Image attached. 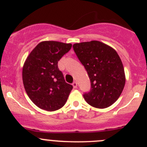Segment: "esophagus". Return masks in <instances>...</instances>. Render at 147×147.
<instances>
[{
	"instance_id": "obj_1",
	"label": "esophagus",
	"mask_w": 147,
	"mask_h": 147,
	"mask_svg": "<svg viewBox=\"0 0 147 147\" xmlns=\"http://www.w3.org/2000/svg\"><path fill=\"white\" fill-rule=\"evenodd\" d=\"M72 86H73L74 88H77V87H78V83L76 82H74L72 83Z\"/></svg>"
}]
</instances>
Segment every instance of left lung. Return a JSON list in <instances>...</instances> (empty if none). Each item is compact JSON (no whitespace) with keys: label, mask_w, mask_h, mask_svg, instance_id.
I'll use <instances>...</instances> for the list:
<instances>
[{"label":"left lung","mask_w":147,"mask_h":147,"mask_svg":"<svg viewBox=\"0 0 147 147\" xmlns=\"http://www.w3.org/2000/svg\"><path fill=\"white\" fill-rule=\"evenodd\" d=\"M73 49L91 82L90 91L83 94L85 101L100 109L113 105L121 95L126 80L116 50L97 40L75 43Z\"/></svg>","instance_id":"1"}]
</instances>
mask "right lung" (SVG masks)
Masks as SVG:
<instances>
[{
  "label": "right lung",
  "instance_id": "1",
  "mask_svg": "<svg viewBox=\"0 0 147 147\" xmlns=\"http://www.w3.org/2000/svg\"><path fill=\"white\" fill-rule=\"evenodd\" d=\"M72 44L42 41L28 56L23 67V82L29 98L37 107L53 112L63 107L72 90L65 82L57 63Z\"/></svg>",
  "mask_w": 147,
  "mask_h": 147
}]
</instances>
